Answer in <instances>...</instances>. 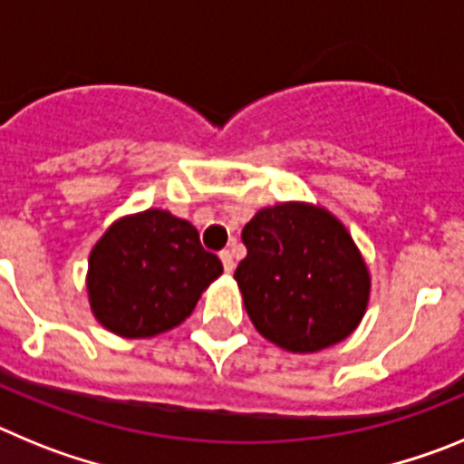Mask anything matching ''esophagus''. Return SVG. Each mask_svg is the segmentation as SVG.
Returning a JSON list of instances; mask_svg holds the SVG:
<instances>
[{
	"mask_svg": "<svg viewBox=\"0 0 464 464\" xmlns=\"http://www.w3.org/2000/svg\"><path fill=\"white\" fill-rule=\"evenodd\" d=\"M220 260H223L225 272H235V256H232V251H220Z\"/></svg>",
	"mask_w": 464,
	"mask_h": 464,
	"instance_id": "34e87169",
	"label": "esophagus"
}]
</instances>
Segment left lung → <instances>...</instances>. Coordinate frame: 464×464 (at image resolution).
Returning <instances> with one entry per match:
<instances>
[{
  "instance_id": "8db88e82",
  "label": "left lung",
  "mask_w": 464,
  "mask_h": 464,
  "mask_svg": "<svg viewBox=\"0 0 464 464\" xmlns=\"http://www.w3.org/2000/svg\"><path fill=\"white\" fill-rule=\"evenodd\" d=\"M235 278L262 337L293 353L346 339L362 321L370 274L332 213L311 204L262 208L241 232Z\"/></svg>"
}]
</instances>
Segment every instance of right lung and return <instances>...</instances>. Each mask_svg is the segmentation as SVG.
<instances>
[{"label": "right lung", "instance_id": "add662e5", "mask_svg": "<svg viewBox=\"0 0 464 464\" xmlns=\"http://www.w3.org/2000/svg\"><path fill=\"white\" fill-rule=\"evenodd\" d=\"M223 274L188 220L169 211L127 216L90 253L88 295L97 321L121 337H153L183 323Z\"/></svg>", "mask_w": 464, "mask_h": 464}]
</instances>
